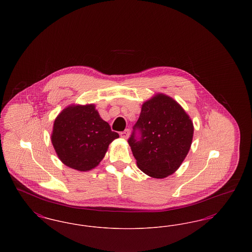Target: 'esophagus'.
<instances>
[{
    "instance_id": "esophagus-1",
    "label": "esophagus",
    "mask_w": 252,
    "mask_h": 252,
    "mask_svg": "<svg viewBox=\"0 0 252 252\" xmlns=\"http://www.w3.org/2000/svg\"><path fill=\"white\" fill-rule=\"evenodd\" d=\"M120 136L122 139H125V140L127 139L128 136H129V130H128V129H126V130L121 132Z\"/></svg>"
}]
</instances>
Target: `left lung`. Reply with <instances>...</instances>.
<instances>
[{"mask_svg": "<svg viewBox=\"0 0 252 252\" xmlns=\"http://www.w3.org/2000/svg\"><path fill=\"white\" fill-rule=\"evenodd\" d=\"M192 135L193 125L185 110L173 98L158 94L143 104L128 144L138 167L149 177L163 179L180 167Z\"/></svg>", "mask_w": 252, "mask_h": 252, "instance_id": "1", "label": "left lung"}]
</instances>
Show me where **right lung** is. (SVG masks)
<instances>
[{
  "label": "right lung",
  "instance_id": "right-lung-1",
  "mask_svg": "<svg viewBox=\"0 0 252 252\" xmlns=\"http://www.w3.org/2000/svg\"><path fill=\"white\" fill-rule=\"evenodd\" d=\"M117 138L119 134L111 130L93 104L64 108L55 120L51 136L60 160L82 172L96 167Z\"/></svg>",
  "mask_w": 252,
  "mask_h": 252
}]
</instances>
